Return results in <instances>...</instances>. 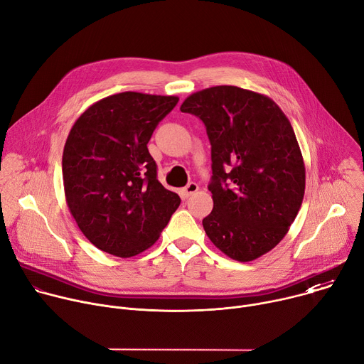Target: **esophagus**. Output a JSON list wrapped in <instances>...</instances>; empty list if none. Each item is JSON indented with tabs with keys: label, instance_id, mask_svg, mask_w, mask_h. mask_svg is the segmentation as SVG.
<instances>
[{
	"label": "esophagus",
	"instance_id": "1",
	"mask_svg": "<svg viewBox=\"0 0 364 364\" xmlns=\"http://www.w3.org/2000/svg\"><path fill=\"white\" fill-rule=\"evenodd\" d=\"M198 190V184H196V183H188L183 190H181V194H183V197H190V196H193L196 191Z\"/></svg>",
	"mask_w": 364,
	"mask_h": 364
}]
</instances>
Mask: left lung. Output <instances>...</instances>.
<instances>
[{"label": "left lung", "instance_id": "left-lung-1", "mask_svg": "<svg viewBox=\"0 0 364 364\" xmlns=\"http://www.w3.org/2000/svg\"><path fill=\"white\" fill-rule=\"evenodd\" d=\"M180 109L203 121L212 144L205 235L235 261L250 262L284 239L304 198L305 166L291 122L271 97L237 86L198 90Z\"/></svg>", "mask_w": 364, "mask_h": 364}]
</instances>
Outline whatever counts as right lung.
Here are the masks:
<instances>
[{"label": "right lung", "instance_id": "obj_1", "mask_svg": "<svg viewBox=\"0 0 364 364\" xmlns=\"http://www.w3.org/2000/svg\"><path fill=\"white\" fill-rule=\"evenodd\" d=\"M177 96L122 92L95 102L72 127L63 149L69 210L97 249L135 256L159 240L180 205L157 178L148 141Z\"/></svg>", "mask_w": 364, "mask_h": 364}]
</instances>
